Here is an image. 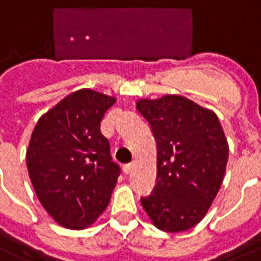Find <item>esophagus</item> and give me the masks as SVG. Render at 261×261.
<instances>
[{"mask_svg":"<svg viewBox=\"0 0 261 261\" xmlns=\"http://www.w3.org/2000/svg\"><path fill=\"white\" fill-rule=\"evenodd\" d=\"M133 168H134V163H130V164H124L123 166V172L126 175H128L133 171Z\"/></svg>","mask_w":261,"mask_h":261,"instance_id":"esophagus-1","label":"esophagus"}]
</instances>
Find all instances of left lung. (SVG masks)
Returning a JSON list of instances; mask_svg holds the SVG:
<instances>
[{
    "mask_svg": "<svg viewBox=\"0 0 261 261\" xmlns=\"http://www.w3.org/2000/svg\"><path fill=\"white\" fill-rule=\"evenodd\" d=\"M157 146V178L141 204L157 228L194 227L210 210L223 180L228 145L218 116L180 95L139 99Z\"/></svg>",
    "mask_w": 261,
    "mask_h": 261,
    "instance_id": "8db88e82",
    "label": "left lung"
}]
</instances>
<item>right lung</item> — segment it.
I'll return each instance as SVG.
<instances>
[{"instance_id": "right-lung-1", "label": "right lung", "mask_w": 261, "mask_h": 261, "mask_svg": "<svg viewBox=\"0 0 261 261\" xmlns=\"http://www.w3.org/2000/svg\"><path fill=\"white\" fill-rule=\"evenodd\" d=\"M116 99L77 90L43 115L27 149L38 200L63 227H89L108 206L120 167L99 126Z\"/></svg>"}]
</instances>
